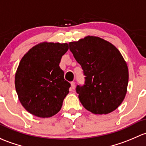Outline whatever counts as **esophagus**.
Masks as SVG:
<instances>
[{"label":"esophagus","instance_id":"34e87169","mask_svg":"<svg viewBox=\"0 0 146 146\" xmlns=\"http://www.w3.org/2000/svg\"><path fill=\"white\" fill-rule=\"evenodd\" d=\"M71 87H72V89H74V87H75V83L74 82H71Z\"/></svg>","mask_w":146,"mask_h":146}]
</instances>
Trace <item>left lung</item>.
Wrapping results in <instances>:
<instances>
[{
    "label": "left lung",
    "mask_w": 146,
    "mask_h": 146,
    "mask_svg": "<svg viewBox=\"0 0 146 146\" xmlns=\"http://www.w3.org/2000/svg\"><path fill=\"white\" fill-rule=\"evenodd\" d=\"M69 46L85 76L84 85L76 88L82 106L96 115L115 110L125 98L129 82L128 67L118 49L93 36Z\"/></svg>",
    "instance_id": "8db88e82"
}]
</instances>
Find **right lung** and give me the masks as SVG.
Here are the masks:
<instances>
[{
	"mask_svg": "<svg viewBox=\"0 0 146 146\" xmlns=\"http://www.w3.org/2000/svg\"><path fill=\"white\" fill-rule=\"evenodd\" d=\"M68 44L43 42L31 48L20 60L15 84L22 106L38 117H50L62 108L70 84L60 67Z\"/></svg>",
	"mask_w": 146,
	"mask_h": 146,
	"instance_id": "obj_1",
	"label": "right lung"
}]
</instances>
